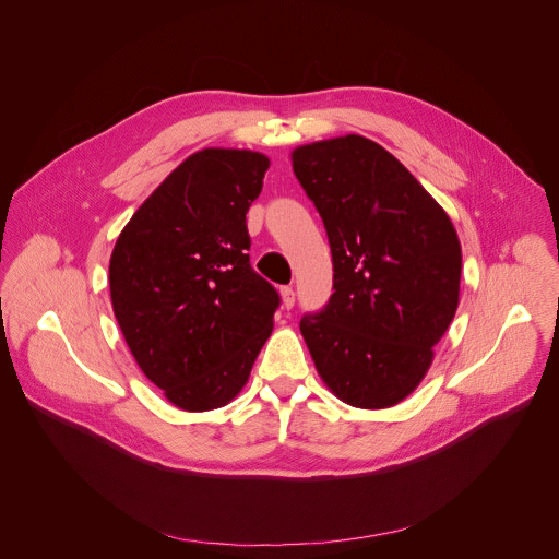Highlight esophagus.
I'll return each instance as SVG.
<instances>
[{"mask_svg":"<svg viewBox=\"0 0 559 559\" xmlns=\"http://www.w3.org/2000/svg\"><path fill=\"white\" fill-rule=\"evenodd\" d=\"M281 296H283V307H294V302H296V292H294V287H281Z\"/></svg>","mask_w":559,"mask_h":559,"instance_id":"esophagus-1","label":"esophagus"}]
</instances>
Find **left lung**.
Listing matches in <instances>:
<instances>
[{
	"mask_svg": "<svg viewBox=\"0 0 559 559\" xmlns=\"http://www.w3.org/2000/svg\"><path fill=\"white\" fill-rule=\"evenodd\" d=\"M292 166L334 261V294L300 318V334L343 403L393 407L420 384L455 316V227L393 154L360 134L300 145Z\"/></svg>",
	"mask_w": 559,
	"mask_h": 559,
	"instance_id": "8db88e82",
	"label": "left lung"
}]
</instances>
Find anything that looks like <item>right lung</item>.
I'll list each match as a JSON object with an SVG mask.
<instances>
[{
    "instance_id": "1",
    "label": "right lung",
    "mask_w": 559,
    "mask_h": 559,
    "mask_svg": "<svg viewBox=\"0 0 559 559\" xmlns=\"http://www.w3.org/2000/svg\"><path fill=\"white\" fill-rule=\"evenodd\" d=\"M267 168L252 150L194 152L117 238V323L141 371L179 409L227 405L272 334L281 296L250 265L246 223Z\"/></svg>"
}]
</instances>
